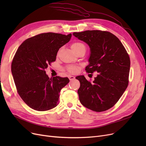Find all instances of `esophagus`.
I'll return each instance as SVG.
<instances>
[{"label":"esophagus","instance_id":"esophagus-1","mask_svg":"<svg viewBox=\"0 0 146 146\" xmlns=\"http://www.w3.org/2000/svg\"><path fill=\"white\" fill-rule=\"evenodd\" d=\"M68 79H69V80H70V81H72V80H74L75 79V77H74V76H68Z\"/></svg>","mask_w":146,"mask_h":146}]
</instances>
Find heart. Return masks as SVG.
<instances>
[{
	"instance_id": "obj_1",
	"label": "heart",
	"mask_w": 146,
	"mask_h": 146,
	"mask_svg": "<svg viewBox=\"0 0 146 146\" xmlns=\"http://www.w3.org/2000/svg\"><path fill=\"white\" fill-rule=\"evenodd\" d=\"M71 47H72V50H73L74 52L78 51L79 50H80V49L82 48L85 47V45H84L82 43L79 42H76L73 43V44H72ZM67 70H68L69 72L74 73H76V72H77L78 69H77V67H75V66H70L67 67Z\"/></svg>"
}]
</instances>
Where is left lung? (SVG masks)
<instances>
[{"instance_id": "obj_1", "label": "left lung", "mask_w": 146, "mask_h": 146, "mask_svg": "<svg viewBox=\"0 0 146 146\" xmlns=\"http://www.w3.org/2000/svg\"><path fill=\"white\" fill-rule=\"evenodd\" d=\"M90 48L86 72L98 74L93 82L79 76L78 90L80 103L96 112L108 110L115 104L128 85L130 60L118 38L112 33L99 30L73 33Z\"/></svg>"}]
</instances>
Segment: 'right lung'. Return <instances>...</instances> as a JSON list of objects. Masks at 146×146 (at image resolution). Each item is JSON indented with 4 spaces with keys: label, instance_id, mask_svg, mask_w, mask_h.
<instances>
[{
    "label": "right lung",
    "instance_id": "obj_1",
    "mask_svg": "<svg viewBox=\"0 0 146 146\" xmlns=\"http://www.w3.org/2000/svg\"><path fill=\"white\" fill-rule=\"evenodd\" d=\"M71 37L72 34H38L25 40L15 53L11 65L14 82L18 94L30 108L44 111L58 105L60 92L69 79L49 78L45 70L56 61L59 48Z\"/></svg>",
    "mask_w": 146,
    "mask_h": 146
}]
</instances>
